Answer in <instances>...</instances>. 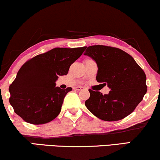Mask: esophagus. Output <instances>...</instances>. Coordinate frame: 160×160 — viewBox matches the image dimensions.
<instances>
[{
  "label": "esophagus",
  "instance_id": "esophagus-1",
  "mask_svg": "<svg viewBox=\"0 0 160 160\" xmlns=\"http://www.w3.org/2000/svg\"><path fill=\"white\" fill-rule=\"evenodd\" d=\"M74 90H78V91H80V90L82 89V86H77V87H74Z\"/></svg>",
  "mask_w": 160,
  "mask_h": 160
}]
</instances>
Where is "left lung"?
<instances>
[{"instance_id": "1", "label": "left lung", "mask_w": 160, "mask_h": 160, "mask_svg": "<svg viewBox=\"0 0 160 160\" xmlns=\"http://www.w3.org/2000/svg\"><path fill=\"white\" fill-rule=\"evenodd\" d=\"M84 55L97 63V81L110 89L107 95L88 90L90 97L85 102L88 110L107 122L132 113L147 92L146 75L135 59L122 50L104 45L89 46Z\"/></svg>"}]
</instances>
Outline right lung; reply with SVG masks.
<instances>
[{"instance_id": "obj_1", "label": "right lung", "mask_w": 160, "mask_h": 160, "mask_svg": "<svg viewBox=\"0 0 160 160\" xmlns=\"http://www.w3.org/2000/svg\"><path fill=\"white\" fill-rule=\"evenodd\" d=\"M85 49L56 48L26 62L9 88V103L15 112L32 124H46L57 118L72 88L56 87V81L68 74Z\"/></svg>"}]
</instances>
